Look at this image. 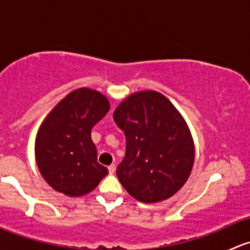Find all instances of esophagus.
Here are the masks:
<instances>
[{
	"mask_svg": "<svg viewBox=\"0 0 250 250\" xmlns=\"http://www.w3.org/2000/svg\"><path fill=\"white\" fill-rule=\"evenodd\" d=\"M115 170H116V166L115 165L109 166V173L111 174V175H112V174L115 173Z\"/></svg>",
	"mask_w": 250,
	"mask_h": 250,
	"instance_id": "34e87169",
	"label": "esophagus"
}]
</instances>
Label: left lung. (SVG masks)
Wrapping results in <instances>:
<instances>
[{"mask_svg":"<svg viewBox=\"0 0 250 250\" xmlns=\"http://www.w3.org/2000/svg\"><path fill=\"white\" fill-rule=\"evenodd\" d=\"M113 120L127 143L116 170L127 192L144 203L175 195L195 163L192 134L179 110L161 93L141 90L120 103Z\"/></svg>","mask_w":250,"mask_h":250,"instance_id":"obj_1","label":"left lung"}]
</instances>
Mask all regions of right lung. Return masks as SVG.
I'll list each match as a JSON object with an SVG mask.
<instances>
[{"label": "right lung", "mask_w": 250, "mask_h": 250, "mask_svg": "<svg viewBox=\"0 0 250 250\" xmlns=\"http://www.w3.org/2000/svg\"><path fill=\"white\" fill-rule=\"evenodd\" d=\"M110 110L99 90L82 87L60 100L40 125L35 160L44 181L69 197L92 192L109 170L99 165L92 128Z\"/></svg>", "instance_id": "add662e5"}]
</instances>
